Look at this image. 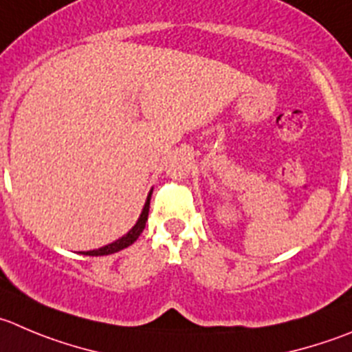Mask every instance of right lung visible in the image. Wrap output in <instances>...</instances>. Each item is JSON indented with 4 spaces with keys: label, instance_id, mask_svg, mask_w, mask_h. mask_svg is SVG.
Returning <instances> with one entry per match:
<instances>
[{
    "label": "right lung",
    "instance_id": "1",
    "mask_svg": "<svg viewBox=\"0 0 352 352\" xmlns=\"http://www.w3.org/2000/svg\"><path fill=\"white\" fill-rule=\"evenodd\" d=\"M150 197H152V192H150L148 197H146V202H145V206H143V210H142V214H140V217H138V221H136V224H135V226H133L131 230H129L128 233H126V235L120 236V239L116 240V242L109 243V245L100 247V249H96V250H88V252H85L86 256H109V254L119 252V250L126 249V247H129V245H131V243H135L136 239H138V236L142 235L143 230H145L146 219H148Z\"/></svg>",
    "mask_w": 352,
    "mask_h": 352
}]
</instances>
